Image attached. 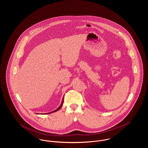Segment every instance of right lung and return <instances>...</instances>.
Instances as JSON below:
<instances>
[{
    "label": "right lung",
    "mask_w": 148,
    "mask_h": 148,
    "mask_svg": "<svg viewBox=\"0 0 148 148\" xmlns=\"http://www.w3.org/2000/svg\"><path fill=\"white\" fill-rule=\"evenodd\" d=\"M63 102H64V97L63 98V100H62V103H61V104H60V106H59V107L57 109H56V110H54V111H53V112H51V113H53V112H56V111H58V110H59L61 108H62V106H63ZM47 113V114H50V113Z\"/></svg>",
    "instance_id": "right-lung-1"
}]
</instances>
